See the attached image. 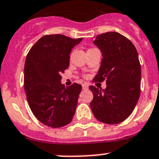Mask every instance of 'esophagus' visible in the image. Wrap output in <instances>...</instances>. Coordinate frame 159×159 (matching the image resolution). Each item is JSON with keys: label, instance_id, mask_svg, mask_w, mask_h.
Segmentation results:
<instances>
[{"label": "esophagus", "instance_id": "1", "mask_svg": "<svg viewBox=\"0 0 159 159\" xmlns=\"http://www.w3.org/2000/svg\"><path fill=\"white\" fill-rule=\"evenodd\" d=\"M82 87H83V89H84V90L88 89V84H83V85H82Z\"/></svg>", "mask_w": 159, "mask_h": 159}]
</instances>
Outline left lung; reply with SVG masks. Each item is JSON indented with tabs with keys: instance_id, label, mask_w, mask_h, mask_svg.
<instances>
[{
	"instance_id": "obj_1",
	"label": "left lung",
	"mask_w": 159,
	"mask_h": 159,
	"mask_svg": "<svg viewBox=\"0 0 159 159\" xmlns=\"http://www.w3.org/2000/svg\"><path fill=\"white\" fill-rule=\"evenodd\" d=\"M101 50L102 60L94 82L106 80V89L90 86L91 108L97 120L115 125L132 113L140 94L141 68L136 47L117 32L98 34L93 42Z\"/></svg>"
}]
</instances>
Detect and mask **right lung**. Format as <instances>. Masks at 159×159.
<instances>
[{
	"instance_id": "add662e5",
	"label": "right lung",
	"mask_w": 159,
	"mask_h": 159,
	"mask_svg": "<svg viewBox=\"0 0 159 159\" xmlns=\"http://www.w3.org/2000/svg\"><path fill=\"white\" fill-rule=\"evenodd\" d=\"M83 39L63 34L41 38L30 48L24 65V90L29 106L36 118L51 128L72 121L82 86L65 87L61 75L69 66L70 53Z\"/></svg>"
}]
</instances>
